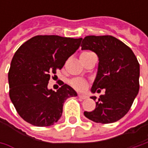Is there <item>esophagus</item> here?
<instances>
[{
    "label": "esophagus",
    "instance_id": "34e87169",
    "mask_svg": "<svg viewBox=\"0 0 148 148\" xmlns=\"http://www.w3.org/2000/svg\"><path fill=\"white\" fill-rule=\"evenodd\" d=\"M78 96H79V98H81V99H85L87 98V95H83V94H79L78 95Z\"/></svg>",
    "mask_w": 148,
    "mask_h": 148
}]
</instances>
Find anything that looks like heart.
<instances>
[{
	"label": "heart",
	"mask_w": 148,
	"mask_h": 148,
	"mask_svg": "<svg viewBox=\"0 0 148 148\" xmlns=\"http://www.w3.org/2000/svg\"><path fill=\"white\" fill-rule=\"evenodd\" d=\"M71 85L78 90H82L86 86V82L82 78H74L71 81Z\"/></svg>",
	"instance_id": "b5f03b06"
}]
</instances>
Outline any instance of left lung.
Segmentation results:
<instances>
[{
  "instance_id": "obj_1",
  "label": "left lung",
  "mask_w": 148,
  "mask_h": 148,
  "mask_svg": "<svg viewBox=\"0 0 148 148\" xmlns=\"http://www.w3.org/2000/svg\"><path fill=\"white\" fill-rule=\"evenodd\" d=\"M82 50H90L98 56L96 77L90 91L100 92L95 109L84 115L95 123H111L124 116L139 90V63L134 52L122 41L110 35L86 36ZM94 100L96 96H90Z\"/></svg>"
}]
</instances>
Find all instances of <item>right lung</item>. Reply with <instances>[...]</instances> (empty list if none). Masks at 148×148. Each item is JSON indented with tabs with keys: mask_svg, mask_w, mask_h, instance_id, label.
I'll use <instances>...</instances> for the list:
<instances>
[{
	"mask_svg": "<svg viewBox=\"0 0 148 148\" xmlns=\"http://www.w3.org/2000/svg\"><path fill=\"white\" fill-rule=\"evenodd\" d=\"M82 38L38 35L15 52L8 73L10 98L26 122L38 127L51 126L62 116L66 99L77 96L64 84L57 91L48 88L51 74L61 69L79 49Z\"/></svg>",
	"mask_w": 148,
	"mask_h": 148,
	"instance_id": "add662e5",
	"label": "right lung"
}]
</instances>
